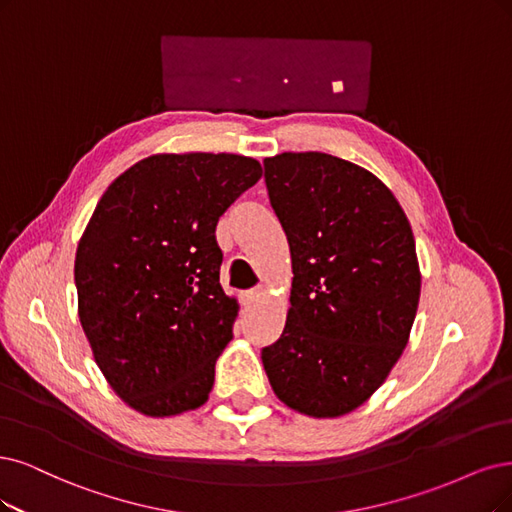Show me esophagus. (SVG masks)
Listing matches in <instances>:
<instances>
[{"instance_id":"1","label":"esophagus","mask_w":512,"mask_h":512,"mask_svg":"<svg viewBox=\"0 0 512 512\" xmlns=\"http://www.w3.org/2000/svg\"><path fill=\"white\" fill-rule=\"evenodd\" d=\"M259 297H261V289H249V291L240 293V299H242L244 306H253Z\"/></svg>"}]
</instances>
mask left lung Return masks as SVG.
<instances>
[{
  "instance_id": "left-lung-1",
  "label": "left lung",
  "mask_w": 512,
  "mask_h": 512,
  "mask_svg": "<svg viewBox=\"0 0 512 512\" xmlns=\"http://www.w3.org/2000/svg\"><path fill=\"white\" fill-rule=\"evenodd\" d=\"M263 166L293 266L285 331L261 350L263 369L287 407L339 418L386 382L409 342L422 289L415 238L363 166L320 151Z\"/></svg>"
}]
</instances>
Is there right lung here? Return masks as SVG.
Masks as SVG:
<instances>
[{
	"label": "right lung",
	"instance_id": "add662e5",
	"mask_svg": "<svg viewBox=\"0 0 512 512\" xmlns=\"http://www.w3.org/2000/svg\"><path fill=\"white\" fill-rule=\"evenodd\" d=\"M238 154H154L101 196L75 251L78 316L94 363L149 418L202 407L238 316L219 285V217L261 179Z\"/></svg>",
	"mask_w": 512,
	"mask_h": 512
}]
</instances>
